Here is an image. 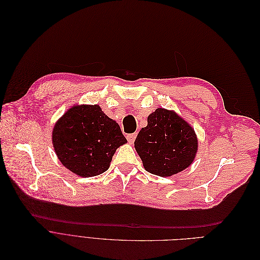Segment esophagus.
Here are the masks:
<instances>
[{"label":"esophagus","instance_id":"1","mask_svg":"<svg viewBox=\"0 0 260 260\" xmlns=\"http://www.w3.org/2000/svg\"><path fill=\"white\" fill-rule=\"evenodd\" d=\"M135 139H137V133H132V134H128L127 135V140H128V142L130 144H132Z\"/></svg>","mask_w":260,"mask_h":260}]
</instances>
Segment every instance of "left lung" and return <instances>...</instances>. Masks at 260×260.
Returning a JSON list of instances; mask_svg holds the SVG:
<instances>
[{
  "label": "left lung",
  "mask_w": 260,
  "mask_h": 260,
  "mask_svg": "<svg viewBox=\"0 0 260 260\" xmlns=\"http://www.w3.org/2000/svg\"><path fill=\"white\" fill-rule=\"evenodd\" d=\"M147 121L134 142L144 168L159 177L186 169L198 150L197 135L189 123L174 111L162 108L148 116Z\"/></svg>",
  "instance_id": "1"
}]
</instances>
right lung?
Returning <instances> with one entry per match:
<instances>
[{"instance_id":"1","label":"right lung","mask_w":260,"mask_h":260,"mask_svg":"<svg viewBox=\"0 0 260 260\" xmlns=\"http://www.w3.org/2000/svg\"><path fill=\"white\" fill-rule=\"evenodd\" d=\"M126 143L118 123L98 105L72 107L53 129V146L59 160L82 178L104 174L117 148Z\"/></svg>"}]
</instances>
